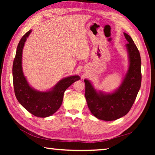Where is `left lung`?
Wrapping results in <instances>:
<instances>
[{
	"label": "left lung",
	"instance_id": "left-lung-1",
	"mask_svg": "<svg viewBox=\"0 0 155 155\" xmlns=\"http://www.w3.org/2000/svg\"><path fill=\"white\" fill-rule=\"evenodd\" d=\"M128 68L120 85L110 93L97 91L84 79L85 98L91 113L98 119L111 121L125 116L132 107L141 85V59L139 51L129 35L124 32Z\"/></svg>",
	"mask_w": 155,
	"mask_h": 155
}]
</instances>
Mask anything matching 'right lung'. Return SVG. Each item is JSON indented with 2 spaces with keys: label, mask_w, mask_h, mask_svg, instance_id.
<instances>
[{
  "label": "right lung",
  "mask_w": 155,
  "mask_h": 155,
  "mask_svg": "<svg viewBox=\"0 0 155 155\" xmlns=\"http://www.w3.org/2000/svg\"><path fill=\"white\" fill-rule=\"evenodd\" d=\"M32 30H30L23 36L16 48L12 66L13 85L19 103L32 114L45 118L51 116L58 110L62 104L66 89L81 78L78 75L63 78L47 91H37L32 88L23 73L22 65L23 48Z\"/></svg>",
  "instance_id": "add662e5"
}]
</instances>
